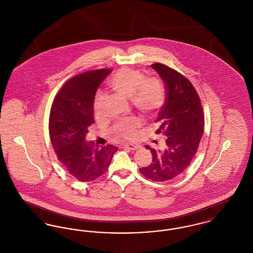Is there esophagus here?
<instances>
[{"mask_svg": "<svg viewBox=\"0 0 253 253\" xmlns=\"http://www.w3.org/2000/svg\"><path fill=\"white\" fill-rule=\"evenodd\" d=\"M121 148L127 149V150H130V151H134V150L138 149V146L133 144H121Z\"/></svg>", "mask_w": 253, "mask_h": 253, "instance_id": "esophagus-1", "label": "esophagus"}]
</instances>
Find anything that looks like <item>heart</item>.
<instances>
[{
  "instance_id": "1",
  "label": "heart",
  "mask_w": 253,
  "mask_h": 253,
  "mask_svg": "<svg viewBox=\"0 0 253 253\" xmlns=\"http://www.w3.org/2000/svg\"><path fill=\"white\" fill-rule=\"evenodd\" d=\"M109 86L121 96L131 98L132 105L143 115H151L163 105L164 90L156 78H146L135 69L122 68L109 81ZM105 96L99 92L94 99V111L99 115L103 109ZM140 122L136 119L122 121L114 127L116 136L132 140L136 136Z\"/></svg>"
}]
</instances>
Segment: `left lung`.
Masks as SVG:
<instances>
[{"instance_id": "obj_1", "label": "left lung", "mask_w": 253, "mask_h": 253, "mask_svg": "<svg viewBox=\"0 0 253 253\" xmlns=\"http://www.w3.org/2000/svg\"><path fill=\"white\" fill-rule=\"evenodd\" d=\"M151 67L166 87V101L158 114L156 132L163 133L166 140L160 150L145 146L153 160L139 170L149 179L164 182L178 176L192 162L204 132V113L199 96L187 78L162 63Z\"/></svg>"}]
</instances>
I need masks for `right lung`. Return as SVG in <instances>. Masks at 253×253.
Listing matches in <instances>:
<instances>
[{"instance_id": "obj_1", "label": "right lung", "mask_w": 253, "mask_h": 253, "mask_svg": "<svg viewBox=\"0 0 253 253\" xmlns=\"http://www.w3.org/2000/svg\"><path fill=\"white\" fill-rule=\"evenodd\" d=\"M112 70L97 69L78 75L60 88L49 117V134L60 163L75 178L89 182L106 172L118 147L87 142V128L94 121L98 86Z\"/></svg>"}]
</instances>
